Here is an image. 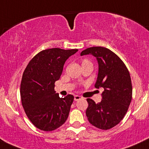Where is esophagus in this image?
I'll return each instance as SVG.
<instances>
[{
	"label": "esophagus",
	"mask_w": 149,
	"mask_h": 149,
	"mask_svg": "<svg viewBox=\"0 0 149 149\" xmlns=\"http://www.w3.org/2000/svg\"><path fill=\"white\" fill-rule=\"evenodd\" d=\"M81 98V97L79 96V95H75V96H74V100L77 101V100H80Z\"/></svg>",
	"instance_id": "esophagus-1"
}]
</instances>
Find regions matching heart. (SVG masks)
I'll use <instances>...</instances> for the list:
<instances>
[{"label":"heart","mask_w":149,"mask_h":149,"mask_svg":"<svg viewBox=\"0 0 149 149\" xmlns=\"http://www.w3.org/2000/svg\"><path fill=\"white\" fill-rule=\"evenodd\" d=\"M84 61H86V60H84ZM84 61H83V62H84Z\"/></svg>","instance_id":"b5f03b06"}]
</instances>
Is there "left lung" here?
<instances>
[{
    "label": "left lung",
    "instance_id": "1",
    "mask_svg": "<svg viewBox=\"0 0 149 149\" xmlns=\"http://www.w3.org/2000/svg\"><path fill=\"white\" fill-rule=\"evenodd\" d=\"M86 54L96 57L98 63L95 86L104 89L98 103L86 99V117L93 126L106 130L118 125L127 111L132 95L130 75L122 60L108 49L90 47L81 53V56Z\"/></svg>",
    "mask_w": 149,
    "mask_h": 149
}]
</instances>
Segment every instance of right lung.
I'll return each instance as SVG.
<instances>
[{"instance_id": "1", "label": "right lung", "mask_w": 149, "mask_h": 149, "mask_svg": "<svg viewBox=\"0 0 149 149\" xmlns=\"http://www.w3.org/2000/svg\"><path fill=\"white\" fill-rule=\"evenodd\" d=\"M78 49L52 48L36 54L22 75V104L35 127L43 131L57 129L67 120L74 97H60L54 83L60 79L66 60Z\"/></svg>"}]
</instances>
